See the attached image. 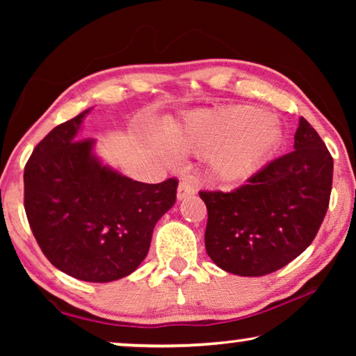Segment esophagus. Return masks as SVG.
I'll list each match as a JSON object with an SVG mask.
<instances>
[{"label": "esophagus", "instance_id": "obj_1", "mask_svg": "<svg viewBox=\"0 0 356 356\" xmlns=\"http://www.w3.org/2000/svg\"><path fill=\"white\" fill-rule=\"evenodd\" d=\"M196 193V182L191 179H184L177 186V200L182 201Z\"/></svg>", "mask_w": 356, "mask_h": 356}]
</instances>
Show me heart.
<instances>
[{
  "label": "heart",
  "instance_id": "obj_1",
  "mask_svg": "<svg viewBox=\"0 0 356 356\" xmlns=\"http://www.w3.org/2000/svg\"><path fill=\"white\" fill-rule=\"evenodd\" d=\"M282 141L280 122L261 108L232 105L191 113L171 143L190 154H210V171L222 184L251 177L272 159Z\"/></svg>",
  "mask_w": 356,
  "mask_h": 356
}]
</instances>
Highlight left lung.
Segmentation results:
<instances>
[{
  "label": "left lung",
  "mask_w": 356,
  "mask_h": 356,
  "mask_svg": "<svg viewBox=\"0 0 356 356\" xmlns=\"http://www.w3.org/2000/svg\"><path fill=\"white\" fill-rule=\"evenodd\" d=\"M333 159L317 131L300 118L293 150L231 193L200 191L209 220L206 250L227 273L264 276L298 257L327 213Z\"/></svg>",
  "instance_id": "left-lung-1"
}]
</instances>
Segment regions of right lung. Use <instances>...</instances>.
Segmentation results:
<instances>
[{"instance_id":"obj_1","label":"right lung","mask_w":356,"mask_h":356,"mask_svg":"<svg viewBox=\"0 0 356 356\" xmlns=\"http://www.w3.org/2000/svg\"><path fill=\"white\" fill-rule=\"evenodd\" d=\"M88 108L53 129L25 166V210L40 250L58 270L88 282L134 273L152 232L176 202L177 180L143 184L113 170L80 140Z\"/></svg>"}]
</instances>
